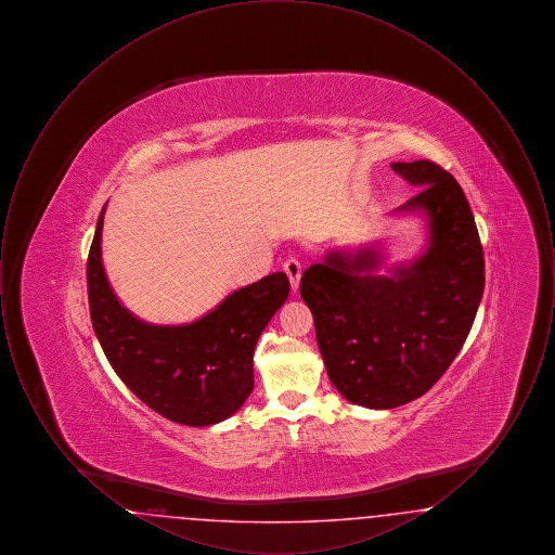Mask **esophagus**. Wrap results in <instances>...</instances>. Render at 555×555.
I'll use <instances>...</instances> for the list:
<instances>
[{"label":"esophagus","instance_id":"esophagus-1","mask_svg":"<svg viewBox=\"0 0 555 555\" xmlns=\"http://www.w3.org/2000/svg\"><path fill=\"white\" fill-rule=\"evenodd\" d=\"M283 270H285V274L289 276L291 289L297 291V287H299V279H301V264H299L295 258H287V260L283 262Z\"/></svg>","mask_w":555,"mask_h":555}]
</instances>
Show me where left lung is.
<instances>
[{
    "label": "left lung",
    "instance_id": "1",
    "mask_svg": "<svg viewBox=\"0 0 555 555\" xmlns=\"http://www.w3.org/2000/svg\"><path fill=\"white\" fill-rule=\"evenodd\" d=\"M421 191L401 210H423L430 247L391 276L372 274L376 251L328 254L301 274L331 383L351 403L389 410L424 396L466 341L485 289L475 216L457 181L430 159L391 164Z\"/></svg>",
    "mask_w": 555,
    "mask_h": 555
}]
</instances>
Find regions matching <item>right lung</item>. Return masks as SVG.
Returning a JSON list of instances; mask_svg holds the SVG:
<instances>
[{"label": "right lung", "instance_id": "right-lung-1", "mask_svg": "<svg viewBox=\"0 0 555 555\" xmlns=\"http://www.w3.org/2000/svg\"><path fill=\"white\" fill-rule=\"evenodd\" d=\"M100 214L87 258L93 331L107 362L147 408L172 423L208 426L235 414L254 389V347L285 304L283 272L231 293L216 310L183 326H154L129 314L107 285Z\"/></svg>", "mask_w": 555, "mask_h": 555}]
</instances>
